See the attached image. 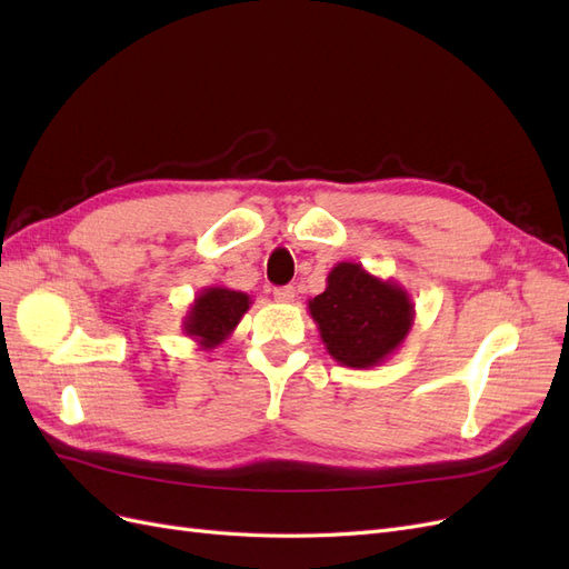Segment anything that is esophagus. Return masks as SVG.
Returning <instances> with one entry per match:
<instances>
[{
  "instance_id": "1",
  "label": "esophagus",
  "mask_w": 569,
  "mask_h": 569,
  "mask_svg": "<svg viewBox=\"0 0 569 569\" xmlns=\"http://www.w3.org/2000/svg\"><path fill=\"white\" fill-rule=\"evenodd\" d=\"M272 297H274V301H280V303H291V301H295V297H297V289L291 287V284L274 287L272 289Z\"/></svg>"
}]
</instances>
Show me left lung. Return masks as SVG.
Listing matches in <instances>:
<instances>
[{"mask_svg": "<svg viewBox=\"0 0 569 569\" xmlns=\"http://www.w3.org/2000/svg\"><path fill=\"white\" fill-rule=\"evenodd\" d=\"M308 313L339 366L370 370L401 349L416 322V303L396 280L341 261L327 274L322 295L308 301Z\"/></svg>", "mask_w": 569, "mask_h": 569, "instance_id": "obj_1", "label": "left lung"}]
</instances>
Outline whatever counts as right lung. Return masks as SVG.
<instances>
[{"mask_svg": "<svg viewBox=\"0 0 569 569\" xmlns=\"http://www.w3.org/2000/svg\"><path fill=\"white\" fill-rule=\"evenodd\" d=\"M249 306L251 297L244 291L222 284L203 287L189 303V311L182 318V332L194 339L201 351H211L234 332Z\"/></svg>", "mask_w": 569, "mask_h": 569, "instance_id": "add662e5", "label": "right lung"}]
</instances>
